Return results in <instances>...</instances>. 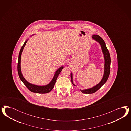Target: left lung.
<instances>
[{"label":"left lung","mask_w":131,"mask_h":131,"mask_svg":"<svg viewBox=\"0 0 131 131\" xmlns=\"http://www.w3.org/2000/svg\"><path fill=\"white\" fill-rule=\"evenodd\" d=\"M93 39L95 40L97 42L99 43L102 49V51L103 53V56L104 58V74L103 77L99 83L95 85V86L89 88L85 89H80L81 91L83 94H93L97 91L100 87L103 85L104 84L106 83L107 82L110 72V67H111V57L110 53L106 47V45L105 44L104 41L103 39L99 35H93L92 36ZM71 83L72 84L76 86L75 84L73 82V74L72 72L71 73Z\"/></svg>","instance_id":"8db88e82"}]
</instances>
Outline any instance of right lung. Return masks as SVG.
Returning <instances> with one entry per match:
<instances>
[{"instance_id":"right-lung-1","label":"right lung","mask_w":131,"mask_h":131,"mask_svg":"<svg viewBox=\"0 0 131 131\" xmlns=\"http://www.w3.org/2000/svg\"><path fill=\"white\" fill-rule=\"evenodd\" d=\"M32 36V35L31 36ZM28 40H29V38L25 41L23 46L21 48L19 54L18 62V74L19 76L20 79L21 80V81L23 82V83L24 84V85L26 87H27V88L30 91H31L32 92H34V93H39V94L48 93H49V92L51 91L52 90V89L54 87L56 81L57 79L58 76L59 75V74L60 73V72L63 69V66H61L59 68V69H58L57 70V71L55 72L54 76L53 79L50 81V82L47 85L41 86V85H37L34 84L29 83L28 81H27L24 78V76L23 75L22 72L21 71V66H20V60H21V54H22V52L23 51L25 45L26 44V43L27 42Z\"/></svg>"}]
</instances>
